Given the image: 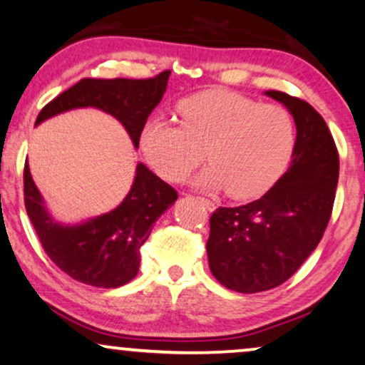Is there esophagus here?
Segmentation results:
<instances>
[{
	"instance_id": "34e87169",
	"label": "esophagus",
	"mask_w": 365,
	"mask_h": 365,
	"mask_svg": "<svg viewBox=\"0 0 365 365\" xmlns=\"http://www.w3.org/2000/svg\"><path fill=\"white\" fill-rule=\"evenodd\" d=\"M197 200L198 202H202V204L205 205V209H209V210H214L215 209V204L212 200H209V198H205V197H197Z\"/></svg>"
}]
</instances>
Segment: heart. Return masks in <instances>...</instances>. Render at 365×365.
<instances>
[{"mask_svg":"<svg viewBox=\"0 0 365 365\" xmlns=\"http://www.w3.org/2000/svg\"><path fill=\"white\" fill-rule=\"evenodd\" d=\"M180 126L153 118L141 131V150L170 182H180L204 160L195 178L205 188H224L234 198L264 193L281 177L294 146L292 114L230 91H204L178 103Z\"/></svg>","mask_w":365,"mask_h":365,"instance_id":"1","label":"heart"}]
</instances>
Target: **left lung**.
<instances>
[{
  "instance_id": "left-lung-1",
  "label": "left lung",
  "mask_w": 365,
  "mask_h": 365,
  "mask_svg": "<svg viewBox=\"0 0 365 365\" xmlns=\"http://www.w3.org/2000/svg\"><path fill=\"white\" fill-rule=\"evenodd\" d=\"M266 96L286 106L297 124L292 165L257 200L219 207L207 241L212 274L237 293L266 292L297 273L324 237L339 182V151L324 118L284 92Z\"/></svg>"
}]
</instances>
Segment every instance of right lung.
Listing matches in <instances>:
<instances>
[{
    "instance_id": "right-lung-1",
    "label": "right lung",
    "mask_w": 365,
    "mask_h": 365,
    "mask_svg": "<svg viewBox=\"0 0 365 365\" xmlns=\"http://www.w3.org/2000/svg\"><path fill=\"white\" fill-rule=\"evenodd\" d=\"M170 71L151 79H81L40 110L35 124L77 108H98L126 128L135 148L141 131L167 91ZM25 207L41 246L63 273L84 284L118 288L131 281L140 267V247L153 224L178 193L167 182L138 163L131 190L116 209L82 224H60L45 209L31 178L23 172Z\"/></svg>"
}]
</instances>
